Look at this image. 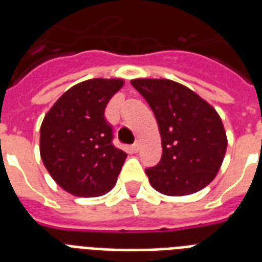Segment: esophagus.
Listing matches in <instances>:
<instances>
[{
    "instance_id": "34e87169",
    "label": "esophagus",
    "mask_w": 262,
    "mask_h": 262,
    "mask_svg": "<svg viewBox=\"0 0 262 262\" xmlns=\"http://www.w3.org/2000/svg\"><path fill=\"white\" fill-rule=\"evenodd\" d=\"M140 149V144L139 143H135L133 145H132V151L133 152H139Z\"/></svg>"
}]
</instances>
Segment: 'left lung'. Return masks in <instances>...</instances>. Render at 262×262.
Returning a JSON list of instances; mask_svg holds the SVG:
<instances>
[{"mask_svg": "<svg viewBox=\"0 0 262 262\" xmlns=\"http://www.w3.org/2000/svg\"><path fill=\"white\" fill-rule=\"evenodd\" d=\"M130 83L154 111L162 137V159L145 170L152 187L166 195H186L209 185L227 149L224 126L215 108L172 80L136 79Z\"/></svg>", "mask_w": 262, "mask_h": 262, "instance_id": "left-lung-1", "label": "left lung"}]
</instances>
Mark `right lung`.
Instances as JSON below:
<instances>
[{
  "label": "right lung",
  "mask_w": 262,
  "mask_h": 262,
  "mask_svg": "<svg viewBox=\"0 0 262 262\" xmlns=\"http://www.w3.org/2000/svg\"><path fill=\"white\" fill-rule=\"evenodd\" d=\"M123 80L91 79L69 88L45 115L40 158L51 178L79 197L114 187L126 154L113 145L104 108Z\"/></svg>",
  "instance_id": "right-lung-1"
}]
</instances>
